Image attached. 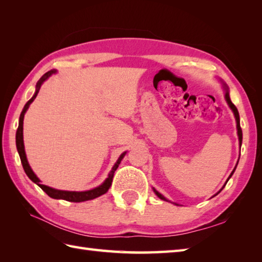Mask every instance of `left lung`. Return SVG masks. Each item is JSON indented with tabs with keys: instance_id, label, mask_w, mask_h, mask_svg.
<instances>
[{
	"instance_id": "left-lung-1",
	"label": "left lung",
	"mask_w": 262,
	"mask_h": 262,
	"mask_svg": "<svg viewBox=\"0 0 262 262\" xmlns=\"http://www.w3.org/2000/svg\"><path fill=\"white\" fill-rule=\"evenodd\" d=\"M225 90H226V93H225V99H226V101H227V103H229V105H230V108L232 109V111L233 113H234V116H235V119H236V128H237V135H238V141H240V147H241V144H242V129H241V126H240V116H238V111H237V109H236V107L234 104L232 103V101H231V99H230V96H229V90H227V86L225 85ZM238 162V161H237ZM237 165V164H236ZM235 169H236V166L234 168V170L232 171V173L230 174V177H229V179L230 178L232 177V174L234 173V171H235ZM229 179H227V181H229ZM227 183V182H226ZM225 187V186H224ZM223 187V188H224ZM222 188V189H223ZM221 189V190H222ZM154 190V192L157 193V196L159 197V198H161L162 200H166V198L164 197V196H162V194H161L160 192H158L157 190H155V189H153ZM166 202H168V200H166Z\"/></svg>"
}]
</instances>
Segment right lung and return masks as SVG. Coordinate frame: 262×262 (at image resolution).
<instances>
[{
    "instance_id": "1",
    "label": "right lung",
    "mask_w": 262,
    "mask_h": 262,
    "mask_svg": "<svg viewBox=\"0 0 262 262\" xmlns=\"http://www.w3.org/2000/svg\"><path fill=\"white\" fill-rule=\"evenodd\" d=\"M55 70H52L47 72V73L43 74L40 79H39V81L37 82V85H36V92L35 94H33V97L28 101L25 105L24 110H22V113L20 115V118H19V127H18V130H16V134H15V143H16V148H18V153L20 155V160H21V163H22V166H24V170L26 172V174L29 177V179L32 180L35 183H37V185L40 187L43 191H45L49 197H52L54 199H64V200H68V202H72V203H81V202H85V200H91V199H94L97 198L99 196H101V194L105 193L108 190L109 188L111 186V183H113V178H114V174H115V171L117 170V168H118L122 158L125 157V153H122L118 161H117L116 164L113 166V169H111L110 173L108 176L107 179H105V181L102 183L101 186H99L97 188L92 189V190H88V191H81V192H77V191H64V190H57V189H53L51 187H47L45 185H41L40 183V180L38 179L37 176L33 173V171L31 170L29 163H28L27 161V158H26V152H25V145H24V117H25V114L27 109L29 108L30 103L35 100V98L37 97V94L39 92V89H40L41 84L43 82H45L49 76H51L52 74L55 73Z\"/></svg>"
}]
</instances>
